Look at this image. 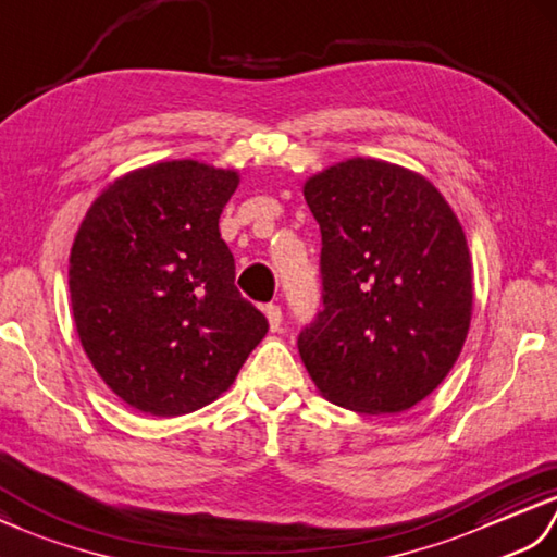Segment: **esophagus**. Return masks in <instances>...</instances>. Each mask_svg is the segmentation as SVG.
<instances>
[{"label": "esophagus", "instance_id": "34e87169", "mask_svg": "<svg viewBox=\"0 0 557 557\" xmlns=\"http://www.w3.org/2000/svg\"><path fill=\"white\" fill-rule=\"evenodd\" d=\"M264 314H267V319H269V329H271V331H278V329H281V321H283L281 307H278V305H267V307H264Z\"/></svg>", "mask_w": 557, "mask_h": 557}]
</instances>
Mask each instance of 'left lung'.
<instances>
[{"instance_id": "left-lung-1", "label": "left lung", "mask_w": 557, "mask_h": 557, "mask_svg": "<svg viewBox=\"0 0 557 557\" xmlns=\"http://www.w3.org/2000/svg\"><path fill=\"white\" fill-rule=\"evenodd\" d=\"M321 231L324 310L298 350L319 393L395 414L448 376L472 319V259L450 205L424 176L355 157L307 178Z\"/></svg>"}]
</instances>
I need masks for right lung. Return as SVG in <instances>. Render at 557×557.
<instances>
[{"instance_id": "obj_1", "label": "right lung", "mask_w": 557, "mask_h": 557, "mask_svg": "<svg viewBox=\"0 0 557 557\" xmlns=\"http://www.w3.org/2000/svg\"><path fill=\"white\" fill-rule=\"evenodd\" d=\"M238 171L174 159L109 183L69 259L85 355L123 403L178 417L236 381L269 321L236 288L219 216Z\"/></svg>"}]
</instances>
